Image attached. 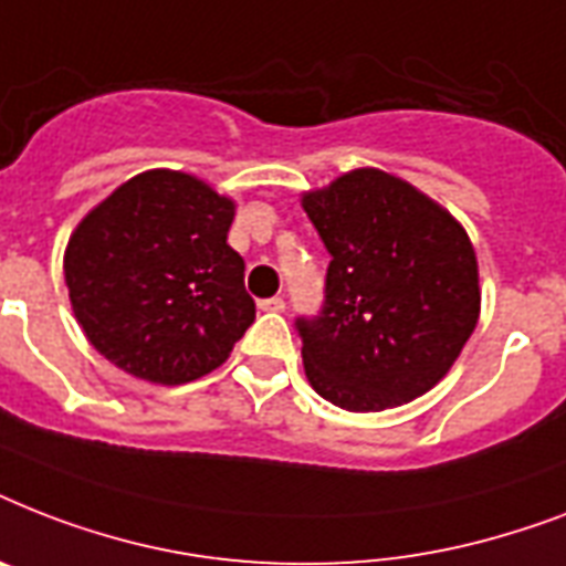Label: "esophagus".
Segmentation results:
<instances>
[{
	"instance_id": "34e87169",
	"label": "esophagus",
	"mask_w": 566,
	"mask_h": 566,
	"mask_svg": "<svg viewBox=\"0 0 566 566\" xmlns=\"http://www.w3.org/2000/svg\"><path fill=\"white\" fill-rule=\"evenodd\" d=\"M258 308L273 311V314H279V311H284V300H282V296H270V300L258 302Z\"/></svg>"
}]
</instances>
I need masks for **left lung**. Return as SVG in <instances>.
Returning <instances> with one entry per match:
<instances>
[{
  "instance_id": "left-lung-1",
  "label": "left lung",
  "mask_w": 566,
  "mask_h": 566,
  "mask_svg": "<svg viewBox=\"0 0 566 566\" xmlns=\"http://www.w3.org/2000/svg\"><path fill=\"white\" fill-rule=\"evenodd\" d=\"M326 243V300L300 317L311 387L346 411L431 390L479 323V264L464 226L390 172L353 170L302 196Z\"/></svg>"
}]
</instances>
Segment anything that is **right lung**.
Segmentation results:
<instances>
[{"label":"right lung","instance_id":"right-lung-1","mask_svg":"<svg viewBox=\"0 0 566 566\" xmlns=\"http://www.w3.org/2000/svg\"><path fill=\"white\" fill-rule=\"evenodd\" d=\"M234 202L179 170L140 172L93 208L64 252L75 319L111 364L155 385L217 370L255 319Z\"/></svg>","mask_w":566,"mask_h":566}]
</instances>
